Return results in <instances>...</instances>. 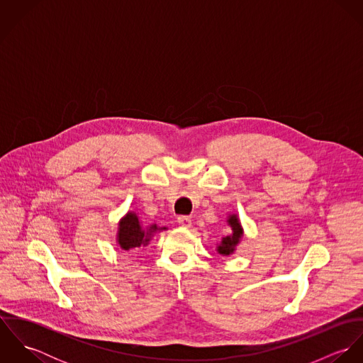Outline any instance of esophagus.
Segmentation results:
<instances>
[{
	"instance_id": "1",
	"label": "esophagus",
	"mask_w": 363,
	"mask_h": 363,
	"mask_svg": "<svg viewBox=\"0 0 363 363\" xmlns=\"http://www.w3.org/2000/svg\"><path fill=\"white\" fill-rule=\"evenodd\" d=\"M177 222H179V225L183 226V228H190V226H191V219H190V216H186V215L179 216V218H177Z\"/></svg>"
}]
</instances>
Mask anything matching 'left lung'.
Listing matches in <instances>:
<instances>
[{"label":"left lung","mask_w":363,"mask_h":363,"mask_svg":"<svg viewBox=\"0 0 363 363\" xmlns=\"http://www.w3.org/2000/svg\"><path fill=\"white\" fill-rule=\"evenodd\" d=\"M228 223H229V226L232 229V233L229 236H226V238H222V242L218 246V253L223 255V256H229V255H232L235 252V247L238 246V243L240 242V238L243 235V229H242V225L239 222L238 215H235V213L229 215Z\"/></svg>","instance_id":"8db88e82"}]
</instances>
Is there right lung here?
<instances>
[{
  "instance_id": "1",
  "label": "right lung",
  "mask_w": 363,
  "mask_h": 363,
  "mask_svg": "<svg viewBox=\"0 0 363 363\" xmlns=\"http://www.w3.org/2000/svg\"><path fill=\"white\" fill-rule=\"evenodd\" d=\"M164 228H157L156 225L143 226L138 216L134 212H128L118 223L117 242L123 250L137 249L147 246L156 232Z\"/></svg>"
}]
</instances>
